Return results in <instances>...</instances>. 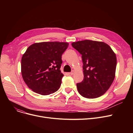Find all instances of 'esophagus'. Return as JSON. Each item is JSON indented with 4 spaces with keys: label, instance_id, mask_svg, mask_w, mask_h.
Returning a JSON list of instances; mask_svg holds the SVG:
<instances>
[{
    "label": "esophagus",
    "instance_id": "34e87169",
    "mask_svg": "<svg viewBox=\"0 0 133 133\" xmlns=\"http://www.w3.org/2000/svg\"><path fill=\"white\" fill-rule=\"evenodd\" d=\"M74 74V71H72L71 72H70V73H69V74H70L71 75H73Z\"/></svg>",
    "mask_w": 133,
    "mask_h": 133
}]
</instances>
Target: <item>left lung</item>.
Instances as JSON below:
<instances>
[{"label": "left lung", "mask_w": 133, "mask_h": 133, "mask_svg": "<svg viewBox=\"0 0 133 133\" xmlns=\"http://www.w3.org/2000/svg\"><path fill=\"white\" fill-rule=\"evenodd\" d=\"M72 46L81 55L84 78L76 84L79 94L88 99L105 93L114 80L116 54L105 43L90 40L73 42Z\"/></svg>", "instance_id": "obj_1"}]
</instances>
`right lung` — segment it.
<instances>
[{
    "mask_svg": "<svg viewBox=\"0 0 133 133\" xmlns=\"http://www.w3.org/2000/svg\"><path fill=\"white\" fill-rule=\"evenodd\" d=\"M69 44L41 42L27 48L21 61V71L27 86L35 93L47 95L57 92L63 77L61 56Z\"/></svg>",
    "mask_w": 133,
    "mask_h": 133,
    "instance_id": "right-lung-1",
    "label": "right lung"
}]
</instances>
